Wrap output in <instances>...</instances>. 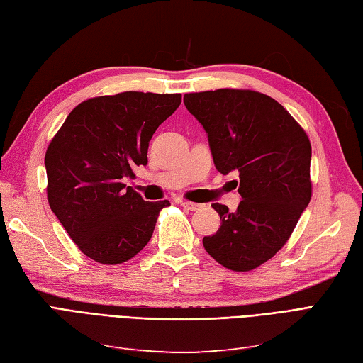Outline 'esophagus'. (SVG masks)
<instances>
[{
	"label": "esophagus",
	"instance_id": "34e87169",
	"mask_svg": "<svg viewBox=\"0 0 363 363\" xmlns=\"http://www.w3.org/2000/svg\"><path fill=\"white\" fill-rule=\"evenodd\" d=\"M182 206L189 211H199L203 208V205H200V203H194V201H182Z\"/></svg>",
	"mask_w": 363,
	"mask_h": 363
}]
</instances>
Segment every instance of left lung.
I'll use <instances>...</instances> for the list:
<instances>
[{
  "label": "left lung",
  "mask_w": 363,
  "mask_h": 363,
  "mask_svg": "<svg viewBox=\"0 0 363 363\" xmlns=\"http://www.w3.org/2000/svg\"><path fill=\"white\" fill-rule=\"evenodd\" d=\"M205 128L214 164L238 174L235 212L214 203L222 225L203 237L212 259L233 271H251L276 255L311 200V143L302 126L271 96L248 89L184 95Z\"/></svg>",
  "instance_id": "left-lung-1"
}]
</instances>
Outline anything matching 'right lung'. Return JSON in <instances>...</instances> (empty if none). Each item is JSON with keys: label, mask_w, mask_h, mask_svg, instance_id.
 Here are the masks:
<instances>
[{"label": "right lung", "mask_w": 363, "mask_h": 363, "mask_svg": "<svg viewBox=\"0 0 363 363\" xmlns=\"http://www.w3.org/2000/svg\"><path fill=\"white\" fill-rule=\"evenodd\" d=\"M180 94L121 92L79 103L48 146L49 206L78 250L103 264L128 262L151 240L167 200L145 201L123 183L147 164L154 132Z\"/></svg>", "instance_id": "add662e5"}]
</instances>
